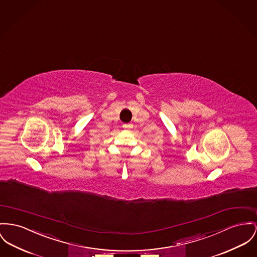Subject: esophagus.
I'll return each instance as SVG.
<instances>
[{
  "label": "esophagus",
  "mask_w": 257,
  "mask_h": 257,
  "mask_svg": "<svg viewBox=\"0 0 257 257\" xmlns=\"http://www.w3.org/2000/svg\"><path fill=\"white\" fill-rule=\"evenodd\" d=\"M134 125L132 124V123H124V124H122V127L124 128V130H128V128H132Z\"/></svg>",
  "instance_id": "1"
}]
</instances>
